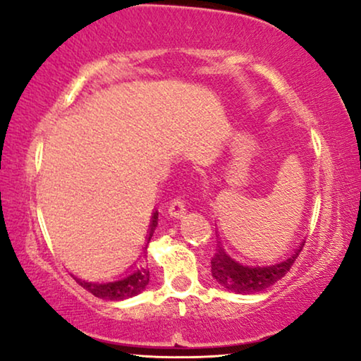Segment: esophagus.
<instances>
[{
  "label": "esophagus",
  "instance_id": "obj_1",
  "mask_svg": "<svg viewBox=\"0 0 361 361\" xmlns=\"http://www.w3.org/2000/svg\"><path fill=\"white\" fill-rule=\"evenodd\" d=\"M185 200L182 197H176L169 205V215L174 216V219H180V216L185 215Z\"/></svg>",
  "mask_w": 361,
  "mask_h": 361
}]
</instances>
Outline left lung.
I'll list each match as a JSON object with an SVG mask.
<instances>
[{
	"label": "left lung",
	"instance_id": "8db88e82",
	"mask_svg": "<svg viewBox=\"0 0 361 361\" xmlns=\"http://www.w3.org/2000/svg\"><path fill=\"white\" fill-rule=\"evenodd\" d=\"M302 245L298 246V250L288 258H283L278 263L268 266H248L240 263L235 258L226 253L224 246H216V253L212 258V276L221 288L231 290L236 294H253L261 293L269 286L278 283L281 278H284L298 259Z\"/></svg>",
	"mask_w": 361,
	"mask_h": 361
}]
</instances>
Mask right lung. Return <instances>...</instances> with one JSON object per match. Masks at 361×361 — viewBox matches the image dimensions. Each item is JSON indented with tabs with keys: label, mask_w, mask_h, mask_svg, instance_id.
Wrapping results in <instances>:
<instances>
[{
	"label": "right lung",
	"mask_w": 361,
	"mask_h": 361,
	"mask_svg": "<svg viewBox=\"0 0 361 361\" xmlns=\"http://www.w3.org/2000/svg\"><path fill=\"white\" fill-rule=\"evenodd\" d=\"M156 226H157V212H154L151 216L149 235L146 236L147 243H149ZM77 283L98 299L123 300L140 294L141 290L146 288L147 283H149V269H146L145 266H141L140 269L133 271V273L128 274L126 278H120L116 281H111V283H88V281H82V279H77Z\"/></svg>",
	"instance_id": "1"
}]
</instances>
